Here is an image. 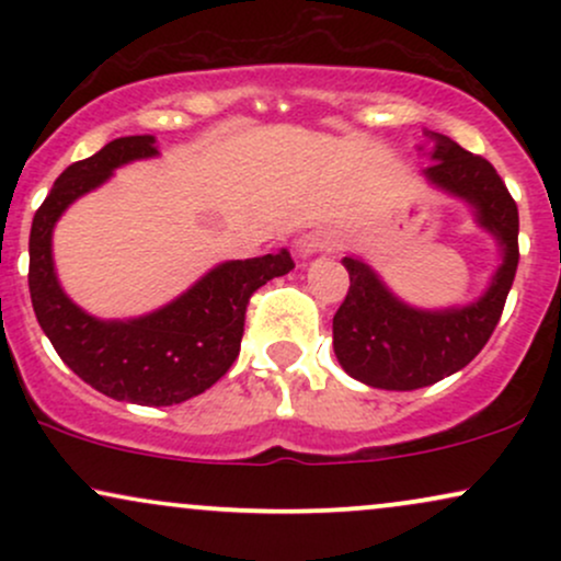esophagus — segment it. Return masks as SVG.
<instances>
[{
	"label": "esophagus",
	"instance_id": "obj_1",
	"mask_svg": "<svg viewBox=\"0 0 561 561\" xmlns=\"http://www.w3.org/2000/svg\"><path fill=\"white\" fill-rule=\"evenodd\" d=\"M337 234L330 229H313L308 231V234L300 237L298 242V253L306 259V255H313V253H324V250H334L337 248Z\"/></svg>",
	"mask_w": 561,
	"mask_h": 561
}]
</instances>
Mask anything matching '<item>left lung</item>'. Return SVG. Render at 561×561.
Instances as JSON below:
<instances>
[{"label": "left lung", "mask_w": 561, "mask_h": 561, "mask_svg": "<svg viewBox=\"0 0 561 561\" xmlns=\"http://www.w3.org/2000/svg\"><path fill=\"white\" fill-rule=\"evenodd\" d=\"M430 182L474 205L480 224L504 244V263L493 285L459 311H416L385 289L377 274L358 259H343L351 287L332 321L334 356L358 382L382 390H416L465 369L485 347L504 313L519 263V214L504 179L482 156L454 139L433 134Z\"/></svg>", "instance_id": "obj_1"}]
</instances>
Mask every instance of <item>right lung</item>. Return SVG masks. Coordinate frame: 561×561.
Returning a JSON list of instances; mask_svg holds the SVG:
<instances>
[{
	"instance_id": "right-lung-1",
	"label": "right lung",
	"mask_w": 561,
	"mask_h": 561,
	"mask_svg": "<svg viewBox=\"0 0 561 561\" xmlns=\"http://www.w3.org/2000/svg\"><path fill=\"white\" fill-rule=\"evenodd\" d=\"M156 152L152 137H121L60 173L31 224L28 289L44 334L83 382L115 401L173 405L227 375L240 356L253 293L274 276L293 272L295 263L287 250L221 263L171 306L134 321H100L83 313L57 285L55 221L76 197L105 182L113 169Z\"/></svg>"
}]
</instances>
